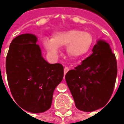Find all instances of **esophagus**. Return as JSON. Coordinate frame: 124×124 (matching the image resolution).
I'll return each mask as SVG.
<instances>
[{
	"instance_id": "esophagus-1",
	"label": "esophagus",
	"mask_w": 124,
	"mask_h": 124,
	"mask_svg": "<svg viewBox=\"0 0 124 124\" xmlns=\"http://www.w3.org/2000/svg\"><path fill=\"white\" fill-rule=\"evenodd\" d=\"M70 70V69H69V68H68V67H65L64 68V75H66L67 73L68 72V71Z\"/></svg>"
}]
</instances>
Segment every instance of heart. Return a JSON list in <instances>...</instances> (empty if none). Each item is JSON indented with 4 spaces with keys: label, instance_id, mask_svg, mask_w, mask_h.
<instances>
[{
    "label": "heart",
    "instance_id": "1",
    "mask_svg": "<svg viewBox=\"0 0 124 124\" xmlns=\"http://www.w3.org/2000/svg\"><path fill=\"white\" fill-rule=\"evenodd\" d=\"M43 45L48 53L56 56L59 47L66 46L67 54L71 58H78L85 54L90 49L93 37L89 32L78 30H70L54 33L51 39L44 38Z\"/></svg>",
    "mask_w": 124,
    "mask_h": 124
}]
</instances>
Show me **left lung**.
<instances>
[{"instance_id": "1", "label": "left lung", "mask_w": 124, "mask_h": 124, "mask_svg": "<svg viewBox=\"0 0 124 124\" xmlns=\"http://www.w3.org/2000/svg\"><path fill=\"white\" fill-rule=\"evenodd\" d=\"M93 53L65 78L77 109L94 111L106 105L113 91L117 75V63L109 44L98 40Z\"/></svg>"}]
</instances>
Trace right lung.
<instances>
[{"instance_id": "add662e5", "label": "right lung", "mask_w": 124, "mask_h": 124, "mask_svg": "<svg viewBox=\"0 0 124 124\" xmlns=\"http://www.w3.org/2000/svg\"><path fill=\"white\" fill-rule=\"evenodd\" d=\"M37 42L33 34L17 36L10 44L6 61L13 97L20 108L33 113L51 108L54 89L64 77L62 64L44 60Z\"/></svg>"}]
</instances>
